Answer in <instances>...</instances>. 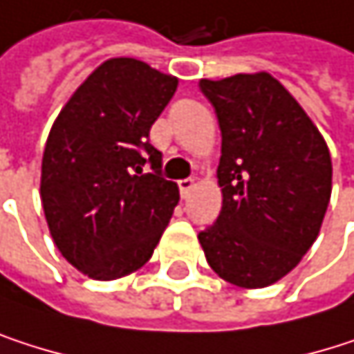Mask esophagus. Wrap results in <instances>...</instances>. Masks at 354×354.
<instances>
[{"label": "esophagus", "instance_id": "esophagus-1", "mask_svg": "<svg viewBox=\"0 0 354 354\" xmlns=\"http://www.w3.org/2000/svg\"><path fill=\"white\" fill-rule=\"evenodd\" d=\"M192 189H194V179H181L179 181V194H181V198H187Z\"/></svg>", "mask_w": 354, "mask_h": 354}]
</instances>
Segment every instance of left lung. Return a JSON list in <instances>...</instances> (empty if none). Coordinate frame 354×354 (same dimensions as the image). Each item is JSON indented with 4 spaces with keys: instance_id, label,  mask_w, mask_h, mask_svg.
Here are the masks:
<instances>
[{
    "instance_id": "8db88e82",
    "label": "left lung",
    "mask_w": 354,
    "mask_h": 354,
    "mask_svg": "<svg viewBox=\"0 0 354 354\" xmlns=\"http://www.w3.org/2000/svg\"><path fill=\"white\" fill-rule=\"evenodd\" d=\"M221 133L223 210L198 239L210 268L231 284L262 288L286 276L317 239L330 194V150L270 74L200 80Z\"/></svg>"
}]
</instances>
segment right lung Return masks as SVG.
Here are the masks:
<instances>
[{
  "instance_id": "1",
  "label": "right lung",
  "mask_w": 354,
  "mask_h": 354,
  "mask_svg": "<svg viewBox=\"0 0 354 354\" xmlns=\"http://www.w3.org/2000/svg\"><path fill=\"white\" fill-rule=\"evenodd\" d=\"M175 90V76L144 62L109 59L49 131L45 218L62 256L90 278L115 280L146 264L173 216L179 187L160 175L162 154L148 136Z\"/></svg>"
}]
</instances>
